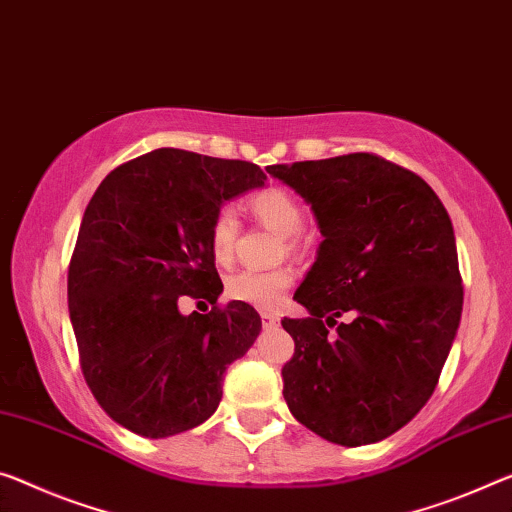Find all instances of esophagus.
<instances>
[{
    "instance_id": "1",
    "label": "esophagus",
    "mask_w": 512,
    "mask_h": 512,
    "mask_svg": "<svg viewBox=\"0 0 512 512\" xmlns=\"http://www.w3.org/2000/svg\"><path fill=\"white\" fill-rule=\"evenodd\" d=\"M279 316L277 313H272V311H261V322H263V327H277L279 325Z\"/></svg>"
}]
</instances>
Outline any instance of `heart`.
I'll list each match as a JSON object with an SVG mask.
<instances>
[{"label": "heart", "mask_w": 512, "mask_h": 512, "mask_svg": "<svg viewBox=\"0 0 512 512\" xmlns=\"http://www.w3.org/2000/svg\"><path fill=\"white\" fill-rule=\"evenodd\" d=\"M247 208L258 222L274 233L283 235L288 251L300 249V238L297 233L302 231L304 224V210L297 196L281 185H270L263 190H256L249 194ZM240 222L238 212L231 206H222L215 215H212L208 240L210 251L217 263H229L235 251V242H238ZM295 274L290 267H274V270H242L238 274H231L226 279V295L231 300L245 302L258 309H274L283 302L290 283H293Z\"/></svg>", "instance_id": "obj_1"}]
</instances>
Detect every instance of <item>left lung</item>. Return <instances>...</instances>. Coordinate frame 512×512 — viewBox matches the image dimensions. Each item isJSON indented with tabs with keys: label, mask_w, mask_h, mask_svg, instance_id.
Returning a JSON list of instances; mask_svg holds the SVG:
<instances>
[{
	"label": "left lung",
	"mask_w": 512,
	"mask_h": 512,
	"mask_svg": "<svg viewBox=\"0 0 512 512\" xmlns=\"http://www.w3.org/2000/svg\"><path fill=\"white\" fill-rule=\"evenodd\" d=\"M267 174L311 203L325 238L295 293L309 316L281 320L295 341L281 368L288 410L327 442H380L428 403L458 332L451 217L426 180L373 153Z\"/></svg>",
	"instance_id": "8db88e82"
}]
</instances>
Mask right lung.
<instances>
[{
    "label": "right lung",
    "mask_w": 512,
    "mask_h": 512,
    "mask_svg": "<svg viewBox=\"0 0 512 512\" xmlns=\"http://www.w3.org/2000/svg\"><path fill=\"white\" fill-rule=\"evenodd\" d=\"M263 183L251 162L157 148L109 171L91 196L68 311L84 380L123 428L171 437L217 410L226 368L254 345L261 316L238 300L217 304L208 231L224 201ZM183 294L213 309L183 317Z\"/></svg>",
    "instance_id": "obj_1"
}]
</instances>
